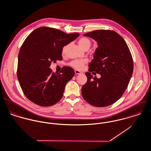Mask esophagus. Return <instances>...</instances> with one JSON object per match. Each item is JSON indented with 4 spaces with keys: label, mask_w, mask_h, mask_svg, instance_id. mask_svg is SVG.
I'll return each mask as SVG.
<instances>
[{
    "label": "esophagus",
    "mask_w": 151,
    "mask_h": 151,
    "mask_svg": "<svg viewBox=\"0 0 151 151\" xmlns=\"http://www.w3.org/2000/svg\"><path fill=\"white\" fill-rule=\"evenodd\" d=\"M74 72H75V74H80L81 73L80 71H79L78 70H76L74 71Z\"/></svg>",
    "instance_id": "esophagus-1"
}]
</instances>
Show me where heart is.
Instances as JSON below:
<instances>
[{
    "mask_svg": "<svg viewBox=\"0 0 151 151\" xmlns=\"http://www.w3.org/2000/svg\"><path fill=\"white\" fill-rule=\"evenodd\" d=\"M78 43L80 47L82 49L85 50L87 49H89V47H90V46L91 45V42L88 38H87L86 37H82L78 39ZM67 47H68V45H65L63 47V49H62L63 53L65 52ZM86 63V60H74V61L71 62L70 63V65L77 70H81L83 68V67Z\"/></svg>",
    "mask_w": 151,
    "mask_h": 151,
    "instance_id": "1",
    "label": "heart"
}]
</instances>
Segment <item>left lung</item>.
I'll return each mask as SVG.
<instances>
[{"label": "left lung", "instance_id": "1", "mask_svg": "<svg viewBox=\"0 0 151 151\" xmlns=\"http://www.w3.org/2000/svg\"><path fill=\"white\" fill-rule=\"evenodd\" d=\"M97 42L99 47L86 73L87 83L81 88L83 99L98 107L110 105L118 100L127 89L133 73L131 53L124 39L110 30H97L84 35ZM100 73L93 78L91 72Z\"/></svg>", "mask_w": 151, "mask_h": 151}]
</instances>
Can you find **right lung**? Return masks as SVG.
<instances>
[{
    "label": "right lung",
    "mask_w": 151,
    "mask_h": 151,
    "mask_svg": "<svg viewBox=\"0 0 151 151\" xmlns=\"http://www.w3.org/2000/svg\"><path fill=\"white\" fill-rule=\"evenodd\" d=\"M79 35L41 27L27 37L19 52L17 76L29 100L42 106H49L61 99L66 84L75 74L74 70L64 67L56 73L49 67L51 62L62 60L63 47Z\"/></svg>",
    "instance_id": "add662e5"
}]
</instances>
